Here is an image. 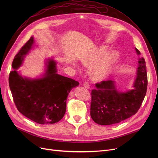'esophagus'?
Instances as JSON below:
<instances>
[{
    "label": "esophagus",
    "instance_id": "1",
    "mask_svg": "<svg viewBox=\"0 0 158 158\" xmlns=\"http://www.w3.org/2000/svg\"><path fill=\"white\" fill-rule=\"evenodd\" d=\"M83 86H84V87H85L86 88H89V83L88 82H85L84 83H83Z\"/></svg>",
    "mask_w": 158,
    "mask_h": 158
}]
</instances>
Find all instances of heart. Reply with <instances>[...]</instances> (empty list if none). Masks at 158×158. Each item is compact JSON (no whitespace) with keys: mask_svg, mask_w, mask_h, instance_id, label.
Masks as SVG:
<instances>
[{"mask_svg":"<svg viewBox=\"0 0 158 158\" xmlns=\"http://www.w3.org/2000/svg\"><path fill=\"white\" fill-rule=\"evenodd\" d=\"M107 48L105 45L99 46L87 54L82 60L86 66H94L91 76L95 81H101L109 76L114 66L120 60L121 54L118 51L106 53Z\"/></svg>","mask_w":158,"mask_h":158,"instance_id":"heart-1","label":"heart"}]
</instances>
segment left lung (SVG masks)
Wrapping results in <instances>:
<instances>
[{
  "label": "left lung",
  "mask_w": 158,
  "mask_h": 158,
  "mask_svg": "<svg viewBox=\"0 0 158 158\" xmlns=\"http://www.w3.org/2000/svg\"><path fill=\"white\" fill-rule=\"evenodd\" d=\"M138 55L140 52L136 48ZM134 88L119 92L113 81H101L92 90L90 115L99 125L120 123L135 114L142 104L147 88V74L143 57L139 58Z\"/></svg>",
  "instance_id": "left-lung-1"
}]
</instances>
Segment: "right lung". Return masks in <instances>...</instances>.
<instances>
[{
  "label": "right lung",
  "mask_w": 158,
  "mask_h": 158,
  "mask_svg": "<svg viewBox=\"0 0 158 158\" xmlns=\"http://www.w3.org/2000/svg\"><path fill=\"white\" fill-rule=\"evenodd\" d=\"M34 44L32 36L14 58L9 77V85L16 108L25 117L40 124L54 123L62 119L66 109V99L70 90L79 83L57 74L56 63L48 60L43 77H23L16 71L23 57Z\"/></svg>",
  "instance_id": "right-lung-1"
}]
</instances>
